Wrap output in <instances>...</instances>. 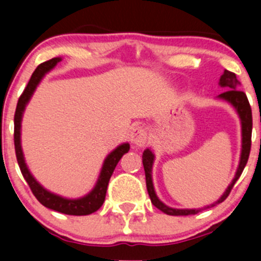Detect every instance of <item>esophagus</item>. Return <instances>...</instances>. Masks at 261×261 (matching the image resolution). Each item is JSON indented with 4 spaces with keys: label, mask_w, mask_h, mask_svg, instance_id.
Returning a JSON list of instances; mask_svg holds the SVG:
<instances>
[{
    "label": "esophagus",
    "mask_w": 261,
    "mask_h": 261,
    "mask_svg": "<svg viewBox=\"0 0 261 261\" xmlns=\"http://www.w3.org/2000/svg\"><path fill=\"white\" fill-rule=\"evenodd\" d=\"M147 133L143 126H135L130 133V140L134 145L136 146H144L146 143Z\"/></svg>",
    "instance_id": "34e87169"
}]
</instances>
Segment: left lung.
Segmentation results:
<instances>
[{
  "label": "left lung",
  "instance_id": "obj_1",
  "mask_svg": "<svg viewBox=\"0 0 261 261\" xmlns=\"http://www.w3.org/2000/svg\"><path fill=\"white\" fill-rule=\"evenodd\" d=\"M218 84H220V87L225 88L226 91L223 92V93L218 94L217 98L230 103L231 106L236 110V112H238L239 117H240V122H241V154H240V162H239L238 170H236L235 173V177H233L232 181L228 184V187L226 188V191L223 192L222 196H221L216 202L208 204V206L202 207V208H172V207L163 203V202L159 199V197L156 196V193H155L154 184H152V174H151L155 155L151 149H145L143 152V164H144V170H145L147 193H149L150 199H151V203L154 204L158 210L167 213V215H170V216L196 215V213L201 212L202 210L211 208V207L225 201V199L227 198L228 194H230L233 184H235L236 180L240 178L241 173H243L245 165H246L247 163V159H249L250 147H251L252 115H251V107H250L249 101H247L246 94H245L243 91L239 89L240 82H239L238 78H236L235 73L228 72V70H225V72H223V74L221 75Z\"/></svg>",
  "mask_w": 261,
  "mask_h": 261
}]
</instances>
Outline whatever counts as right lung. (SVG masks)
Returning <instances> with one entry per match:
<instances>
[{
    "instance_id": "add662e5",
    "label": "right lung",
    "mask_w": 261,
    "mask_h": 261,
    "mask_svg": "<svg viewBox=\"0 0 261 261\" xmlns=\"http://www.w3.org/2000/svg\"><path fill=\"white\" fill-rule=\"evenodd\" d=\"M62 60V58H53V59L44 62L39 65L35 69V72L31 75L30 81H29L28 86H26L25 91L20 96L17 102L16 112H15V133H14V140H15V151H16V158L18 167H20L21 173H22L23 178L28 181L29 187L33 191L34 196L36 197L39 202L46 208L54 210V211L65 213V215H72V216H86L91 215V213L96 212L99 207L103 204L105 198H106V192L107 186H109L110 178H111L112 173H114L116 165L120 162L123 154L130 150V144L123 143L118 145L115 150H112L105 159L103 165H102L101 173L98 175V179L96 181V186L93 187L89 193L86 196L81 197V198H65V197L55 194L53 192L48 191L44 188L38 180L34 178L31 172L29 170L28 165L25 163V158H23L22 147H21V121H22L23 111L26 109V105L33 97L34 92H35L36 87L39 86L41 80L45 77V74L58 63Z\"/></svg>"
}]
</instances>
